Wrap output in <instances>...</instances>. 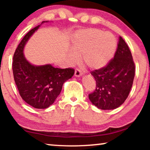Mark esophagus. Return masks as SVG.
Returning a JSON list of instances; mask_svg holds the SVG:
<instances>
[{
    "instance_id": "obj_1",
    "label": "esophagus",
    "mask_w": 150,
    "mask_h": 150,
    "mask_svg": "<svg viewBox=\"0 0 150 150\" xmlns=\"http://www.w3.org/2000/svg\"><path fill=\"white\" fill-rule=\"evenodd\" d=\"M74 75H75V76H76V77H80V76H83V72H82L80 69H76L75 70Z\"/></svg>"
}]
</instances>
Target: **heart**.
<instances>
[{"label": "heart", "instance_id": "heart-1", "mask_svg": "<svg viewBox=\"0 0 150 150\" xmlns=\"http://www.w3.org/2000/svg\"><path fill=\"white\" fill-rule=\"evenodd\" d=\"M116 49L117 42L113 35L96 28H87L75 35L69 59L71 63H76L83 57L86 66L91 69H100L110 62Z\"/></svg>", "mask_w": 150, "mask_h": 150}]
</instances>
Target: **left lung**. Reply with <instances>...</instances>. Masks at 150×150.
<instances>
[{"label": "left lung", "mask_w": 150, "mask_h": 150, "mask_svg": "<svg viewBox=\"0 0 150 150\" xmlns=\"http://www.w3.org/2000/svg\"><path fill=\"white\" fill-rule=\"evenodd\" d=\"M135 66L128 45L120 37L114 59L104 68L91 74L96 89L89 95V100L102 110L118 108L128 98L134 78Z\"/></svg>", "instance_id": "8db88e82"}]
</instances>
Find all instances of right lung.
<instances>
[{
    "instance_id": "obj_1",
    "label": "right lung",
    "mask_w": 150,
    "mask_h": 150,
    "mask_svg": "<svg viewBox=\"0 0 150 150\" xmlns=\"http://www.w3.org/2000/svg\"><path fill=\"white\" fill-rule=\"evenodd\" d=\"M26 34L13 55V74L16 85L22 99L33 107L48 108L60 94L63 83L74 74L71 68H55L50 64L35 65L26 59L24 48L34 33L44 22Z\"/></svg>"
}]
</instances>
